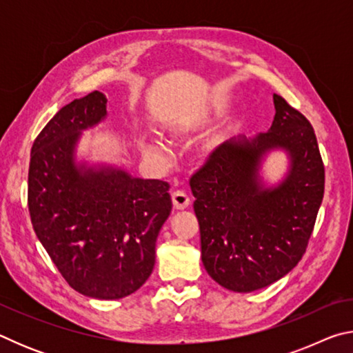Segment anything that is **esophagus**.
<instances>
[{"mask_svg": "<svg viewBox=\"0 0 353 353\" xmlns=\"http://www.w3.org/2000/svg\"><path fill=\"white\" fill-rule=\"evenodd\" d=\"M172 205H174L176 210H183L190 205V198L185 191L177 190L172 193Z\"/></svg>", "mask_w": 353, "mask_h": 353, "instance_id": "1", "label": "esophagus"}]
</instances>
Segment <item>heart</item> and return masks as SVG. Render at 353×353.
<instances>
[{
    "label": "heart",
    "instance_id": "1",
    "mask_svg": "<svg viewBox=\"0 0 353 353\" xmlns=\"http://www.w3.org/2000/svg\"><path fill=\"white\" fill-rule=\"evenodd\" d=\"M185 129H187V124H183V123H171L166 126V130L171 134L182 132V130H185ZM139 146L143 152L148 155H154V157H159V155L165 154V145L162 143V140L157 139V137L140 135Z\"/></svg>",
    "mask_w": 353,
    "mask_h": 353
}]
</instances>
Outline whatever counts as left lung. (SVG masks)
<instances>
[{
  "mask_svg": "<svg viewBox=\"0 0 353 353\" xmlns=\"http://www.w3.org/2000/svg\"><path fill=\"white\" fill-rule=\"evenodd\" d=\"M270 130L223 143L191 177L201 256L214 282L250 292L286 276L303 252L324 198V163L308 119L274 94ZM274 152L287 155L277 181L262 166Z\"/></svg>",
  "mask_w": 353,
  "mask_h": 353,
  "instance_id": "8db88e82",
  "label": "left lung"
}]
</instances>
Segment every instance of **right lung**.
<instances>
[{"instance_id":"1","label":"right lung","mask_w":353,"mask_h":353,"mask_svg":"<svg viewBox=\"0 0 353 353\" xmlns=\"http://www.w3.org/2000/svg\"><path fill=\"white\" fill-rule=\"evenodd\" d=\"M105 118L101 92L52 117L31 149L28 205L35 235L71 288L113 301L151 276L155 241L172 202L168 182L77 154L83 132Z\"/></svg>"}]
</instances>
